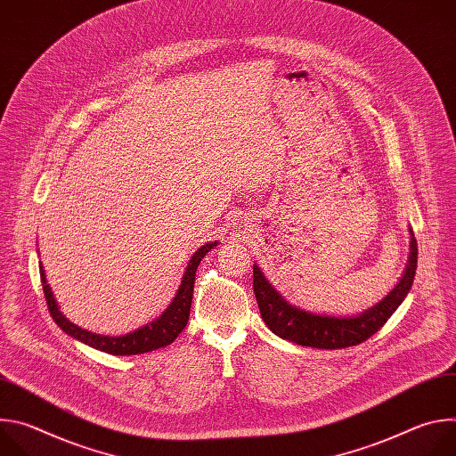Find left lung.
<instances>
[{
	"label": "left lung",
	"mask_w": 456,
	"mask_h": 456,
	"mask_svg": "<svg viewBox=\"0 0 456 456\" xmlns=\"http://www.w3.org/2000/svg\"><path fill=\"white\" fill-rule=\"evenodd\" d=\"M411 243H410V259L406 271L395 289L389 292L382 301L375 306L364 310L359 315L336 317L327 314L306 312L296 305H290L265 278L254 264V296L259 306L264 321L271 332L278 338L292 341L301 346L321 348V350H338L346 346H355L368 338H371L382 324L392 317V314L399 308V305L408 296L415 271H417V240L413 231L410 229Z\"/></svg>",
	"instance_id": "8db88e82"
}]
</instances>
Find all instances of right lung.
Instances as JSON below:
<instances>
[{"label": "right lung", "mask_w": 456, "mask_h": 456, "mask_svg": "<svg viewBox=\"0 0 456 456\" xmlns=\"http://www.w3.org/2000/svg\"><path fill=\"white\" fill-rule=\"evenodd\" d=\"M218 241H211L202 245L197 252L192 254V257L189 259V264L185 267V273L182 276V283L178 287L176 296L173 297L171 305L166 308V312L157 317L155 321L148 322L146 327L137 329L135 332H129L126 336H101V334H94L88 332L77 324H74L72 321H69L64 317L57 306V301L50 290V285L46 283V276L43 271V265L39 262V274H41V283H43V292L46 297V305H48V312L52 315V319L55 321L57 327L67 332L69 336H72L74 339L111 354V355H139V354H146V352H153L157 348H164L167 345H171L178 334L185 329V324L189 321V310H191V301H192V289H194V276H197V269L202 262V257L213 248L216 247Z\"/></svg>", "instance_id": "right-lung-1"}]
</instances>
